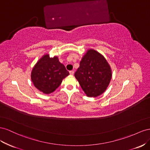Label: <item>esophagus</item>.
<instances>
[{"mask_svg": "<svg viewBox=\"0 0 150 150\" xmlns=\"http://www.w3.org/2000/svg\"><path fill=\"white\" fill-rule=\"evenodd\" d=\"M70 75H74V70L70 71Z\"/></svg>", "mask_w": 150, "mask_h": 150, "instance_id": "1", "label": "esophagus"}]
</instances>
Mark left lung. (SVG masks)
<instances>
[{"label":"left lung","mask_w":150,"mask_h":150,"mask_svg":"<svg viewBox=\"0 0 150 150\" xmlns=\"http://www.w3.org/2000/svg\"><path fill=\"white\" fill-rule=\"evenodd\" d=\"M75 76L88 97H96L108 88L112 78V71L105 58L97 51L91 49L80 61Z\"/></svg>","instance_id":"1"}]
</instances>
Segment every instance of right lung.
I'll return each mask as SVG.
<instances>
[{"label":"right lung","instance_id":"1","mask_svg":"<svg viewBox=\"0 0 150 150\" xmlns=\"http://www.w3.org/2000/svg\"><path fill=\"white\" fill-rule=\"evenodd\" d=\"M68 75L69 72L59 62L57 57L50 58L46 54L33 67L31 77L36 88L42 93L49 94L53 92Z\"/></svg>","mask_w":150,"mask_h":150}]
</instances>
